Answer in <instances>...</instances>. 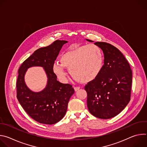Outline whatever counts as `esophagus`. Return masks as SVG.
<instances>
[{
	"label": "esophagus",
	"instance_id": "1",
	"mask_svg": "<svg viewBox=\"0 0 147 147\" xmlns=\"http://www.w3.org/2000/svg\"><path fill=\"white\" fill-rule=\"evenodd\" d=\"M80 88V87H74V89L75 91H77Z\"/></svg>",
	"mask_w": 147,
	"mask_h": 147
}]
</instances>
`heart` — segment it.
Segmentation results:
<instances>
[{
	"label": "heart",
	"mask_w": 147,
	"mask_h": 147,
	"mask_svg": "<svg viewBox=\"0 0 147 147\" xmlns=\"http://www.w3.org/2000/svg\"><path fill=\"white\" fill-rule=\"evenodd\" d=\"M60 63H54L53 71L60 81L65 82L66 72L69 69L72 77L81 82H88L96 79L101 73L104 65L102 49L95 44L76 47L63 54Z\"/></svg>",
	"instance_id": "obj_1"
}]
</instances>
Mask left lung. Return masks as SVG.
Returning a JSON list of instances; mask_svg holds the SVG:
<instances>
[{"label": "left lung", "instance_id": "left-lung-1", "mask_svg": "<svg viewBox=\"0 0 147 147\" xmlns=\"http://www.w3.org/2000/svg\"><path fill=\"white\" fill-rule=\"evenodd\" d=\"M95 44L103 52L104 65L99 76L85 86L87 107L93 116L108 119L119 114L130 100L132 71L117 48L103 42Z\"/></svg>", "mask_w": 147, "mask_h": 147}]
</instances>
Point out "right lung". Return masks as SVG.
Masks as SVG:
<instances>
[{
	"label": "right lung",
	"instance_id": "add662e5",
	"mask_svg": "<svg viewBox=\"0 0 147 147\" xmlns=\"http://www.w3.org/2000/svg\"><path fill=\"white\" fill-rule=\"evenodd\" d=\"M66 40H55L51 45L35 51L18 69L17 81V98L24 111L35 121L53 124L59 121L66 113L68 103L74 90L69 84L57 80L53 65ZM43 67L47 74L46 87L40 92H34L25 84L24 76L30 67Z\"/></svg>",
	"mask_w": 147,
	"mask_h": 147
}]
</instances>
